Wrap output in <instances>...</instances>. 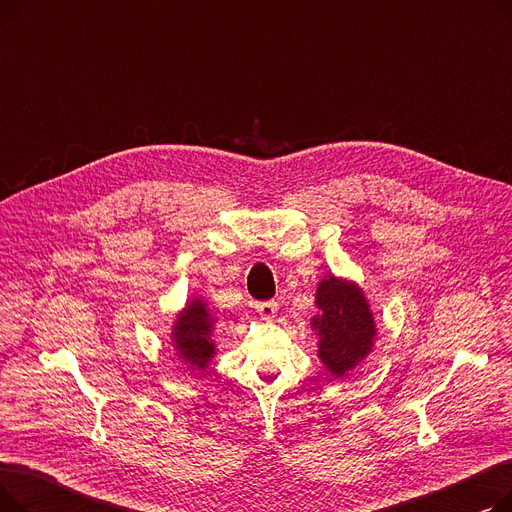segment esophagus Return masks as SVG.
I'll use <instances>...</instances> for the list:
<instances>
[{
  "label": "esophagus",
  "mask_w": 512,
  "mask_h": 512,
  "mask_svg": "<svg viewBox=\"0 0 512 512\" xmlns=\"http://www.w3.org/2000/svg\"><path fill=\"white\" fill-rule=\"evenodd\" d=\"M255 309L261 317L265 319H272L276 313H278V303L276 301H257L255 303Z\"/></svg>",
  "instance_id": "esophagus-1"
}]
</instances>
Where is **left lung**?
I'll return each mask as SVG.
<instances>
[{
    "instance_id": "8db88e82",
    "label": "left lung",
    "mask_w": 512,
    "mask_h": 512,
    "mask_svg": "<svg viewBox=\"0 0 512 512\" xmlns=\"http://www.w3.org/2000/svg\"><path fill=\"white\" fill-rule=\"evenodd\" d=\"M319 315L313 328L319 336V359L332 375L342 378L371 351L375 324L369 305L353 282L334 276L321 280L315 294Z\"/></svg>"
}]
</instances>
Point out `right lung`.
<instances>
[{
    "mask_svg": "<svg viewBox=\"0 0 512 512\" xmlns=\"http://www.w3.org/2000/svg\"><path fill=\"white\" fill-rule=\"evenodd\" d=\"M211 328L213 317L209 315L205 303H201L199 299L188 303L186 309L178 315L172 340L178 348V357L184 359L188 367L205 369V365L211 361L215 353Z\"/></svg>",
    "mask_w": 512,
    "mask_h": 512,
    "instance_id": "right-lung-1",
    "label": "right lung"
}]
</instances>
